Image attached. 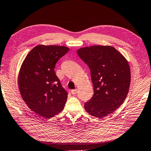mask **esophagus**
<instances>
[{
  "label": "esophagus",
  "instance_id": "esophagus-1",
  "mask_svg": "<svg viewBox=\"0 0 151 151\" xmlns=\"http://www.w3.org/2000/svg\"><path fill=\"white\" fill-rule=\"evenodd\" d=\"M71 92L73 94H75L77 93V89H73L71 91Z\"/></svg>",
  "mask_w": 151,
  "mask_h": 151
}]
</instances>
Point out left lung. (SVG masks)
I'll return each instance as SVG.
<instances>
[{
  "label": "left lung",
  "instance_id": "8db88e82",
  "mask_svg": "<svg viewBox=\"0 0 151 151\" xmlns=\"http://www.w3.org/2000/svg\"><path fill=\"white\" fill-rule=\"evenodd\" d=\"M88 65L94 87L91 99L84 104L93 116L106 117L123 104L131 83L130 67L127 60L113 47L94 45L77 51Z\"/></svg>",
  "mask_w": 151,
  "mask_h": 151
}]
</instances>
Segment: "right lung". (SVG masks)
<instances>
[{
  "label": "right lung",
  "mask_w": 151,
  "mask_h": 151,
  "mask_svg": "<svg viewBox=\"0 0 151 151\" xmlns=\"http://www.w3.org/2000/svg\"><path fill=\"white\" fill-rule=\"evenodd\" d=\"M65 46L39 45L27 54L19 75L22 99L31 111L50 118L61 112L68 92L54 71L56 63L68 52Z\"/></svg>",
  "instance_id": "right-lung-1"
}]
</instances>
